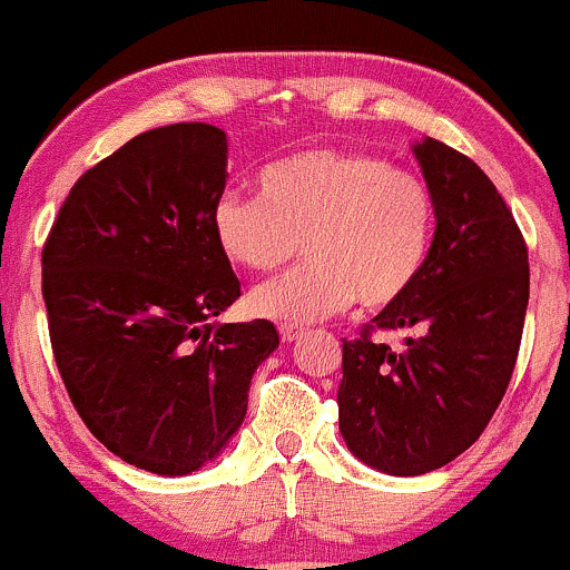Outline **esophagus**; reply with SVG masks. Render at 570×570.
<instances>
[{
	"label": "esophagus",
	"mask_w": 570,
	"mask_h": 570,
	"mask_svg": "<svg viewBox=\"0 0 570 570\" xmlns=\"http://www.w3.org/2000/svg\"><path fill=\"white\" fill-rule=\"evenodd\" d=\"M304 334L302 326H293V323H279V336H283L285 342H293L298 340V336Z\"/></svg>",
	"instance_id": "34e87169"
}]
</instances>
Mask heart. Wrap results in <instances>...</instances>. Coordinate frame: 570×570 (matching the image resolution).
Masks as SVG:
<instances>
[{
	"label": "heart",
	"mask_w": 570,
	"mask_h": 570,
	"mask_svg": "<svg viewBox=\"0 0 570 570\" xmlns=\"http://www.w3.org/2000/svg\"><path fill=\"white\" fill-rule=\"evenodd\" d=\"M434 223V195L419 174L340 146L268 165L258 195L228 189L212 209L214 244L244 272H274L304 242L302 268L249 293V309L274 321H317L353 302L391 307L419 283Z\"/></svg>",
	"instance_id": "b5f03b06"
}]
</instances>
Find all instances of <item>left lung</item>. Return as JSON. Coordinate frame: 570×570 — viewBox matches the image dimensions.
<instances>
[{
  "label": "left lung",
  "instance_id": "1",
  "mask_svg": "<svg viewBox=\"0 0 570 570\" xmlns=\"http://www.w3.org/2000/svg\"><path fill=\"white\" fill-rule=\"evenodd\" d=\"M434 195L430 261L400 302L342 342L336 391L347 449L389 475H421L468 451L503 402L530 298L528 244L503 195L462 151L413 146ZM413 327L405 352L375 331Z\"/></svg>",
  "mask_w": 570,
  "mask_h": 570
}]
</instances>
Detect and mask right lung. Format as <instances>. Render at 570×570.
Segmentation results:
<instances>
[{"instance_id": "1", "label": "right lung", "mask_w": 570, "mask_h": 570, "mask_svg": "<svg viewBox=\"0 0 570 570\" xmlns=\"http://www.w3.org/2000/svg\"><path fill=\"white\" fill-rule=\"evenodd\" d=\"M228 144L204 121L127 140L70 189L42 247L53 358L72 407L111 454L187 475L247 413L274 323L212 317L242 296L214 244Z\"/></svg>"}]
</instances>
